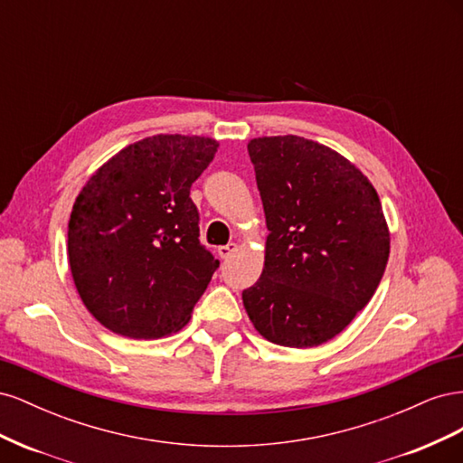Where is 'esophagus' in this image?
Segmentation results:
<instances>
[{"instance_id":"34e87169","label":"esophagus","mask_w":463,"mask_h":463,"mask_svg":"<svg viewBox=\"0 0 463 463\" xmlns=\"http://www.w3.org/2000/svg\"><path fill=\"white\" fill-rule=\"evenodd\" d=\"M235 250H237V245L235 243H228V245L218 247V255H220V259H230L235 253Z\"/></svg>"}]
</instances>
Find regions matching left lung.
I'll use <instances>...</instances> for the list:
<instances>
[{
	"label": "left lung",
	"instance_id": "8db88e82",
	"mask_svg": "<svg viewBox=\"0 0 463 463\" xmlns=\"http://www.w3.org/2000/svg\"><path fill=\"white\" fill-rule=\"evenodd\" d=\"M247 150L270 233L245 311L272 344L320 345L381 284L390 255L381 199L352 162L309 138L260 137Z\"/></svg>",
	"mask_w": 463,
	"mask_h": 463
}]
</instances>
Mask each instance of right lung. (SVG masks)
Returning <instances> with one entry per match:
<instances>
[{
	"label": "right lung",
	"instance_id": "obj_1",
	"mask_svg": "<svg viewBox=\"0 0 463 463\" xmlns=\"http://www.w3.org/2000/svg\"><path fill=\"white\" fill-rule=\"evenodd\" d=\"M208 137L129 145L82 187L69 218L75 288L108 330L154 340L191 318L220 260L199 241L191 185L214 160Z\"/></svg>",
	"mask_w": 463,
	"mask_h": 463
}]
</instances>
